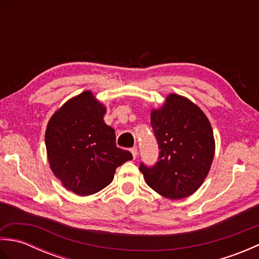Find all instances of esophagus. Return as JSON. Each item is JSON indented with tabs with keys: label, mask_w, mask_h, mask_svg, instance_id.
I'll use <instances>...</instances> for the list:
<instances>
[{
	"label": "esophagus",
	"mask_w": 259,
	"mask_h": 259,
	"mask_svg": "<svg viewBox=\"0 0 259 259\" xmlns=\"http://www.w3.org/2000/svg\"><path fill=\"white\" fill-rule=\"evenodd\" d=\"M131 153H133V157H134V159H136L137 158V156H138V149H137V147H134V148H131Z\"/></svg>",
	"instance_id": "1"
}]
</instances>
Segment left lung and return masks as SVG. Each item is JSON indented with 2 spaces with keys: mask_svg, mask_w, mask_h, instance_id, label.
Returning <instances> with one entry per match:
<instances>
[{
  "mask_svg": "<svg viewBox=\"0 0 259 259\" xmlns=\"http://www.w3.org/2000/svg\"><path fill=\"white\" fill-rule=\"evenodd\" d=\"M151 126L160 149L155 166L140 164L147 185L169 199H183L202 185L214 155L212 128L202 110L171 93L152 109Z\"/></svg>",
  "mask_w": 259,
  "mask_h": 259,
  "instance_id": "obj_1",
  "label": "left lung"
}]
</instances>
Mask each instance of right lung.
<instances>
[{"label":"right lung","mask_w":259,"mask_h":259,"mask_svg":"<svg viewBox=\"0 0 259 259\" xmlns=\"http://www.w3.org/2000/svg\"><path fill=\"white\" fill-rule=\"evenodd\" d=\"M106 107L91 91L71 98L49 120L46 146L50 168L64 188L79 196L100 191L133 155L115 146Z\"/></svg>","instance_id":"obj_1"}]
</instances>
